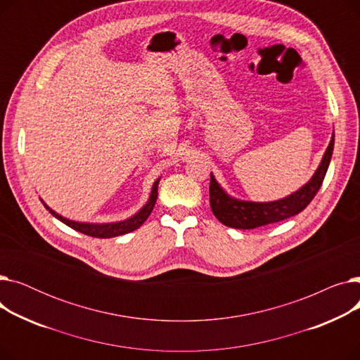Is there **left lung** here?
<instances>
[{
    "instance_id": "1",
    "label": "left lung",
    "mask_w": 360,
    "mask_h": 360,
    "mask_svg": "<svg viewBox=\"0 0 360 360\" xmlns=\"http://www.w3.org/2000/svg\"><path fill=\"white\" fill-rule=\"evenodd\" d=\"M334 134L326 150L324 158L321 160L316 172L308 184L300 188L299 191L290 194L286 198H281L271 202H252L235 200L226 194L221 186L216 182L214 176L210 175V207L213 214L219 221L233 229H255L259 226L277 223L292 216H296L316 195L318 190L323 185L327 169L333 156Z\"/></svg>"
}]
</instances>
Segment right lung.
Returning <instances> with one entry per match:
<instances>
[{
  "instance_id": "1",
  "label": "right lung",
  "mask_w": 360,
  "mask_h": 360,
  "mask_svg": "<svg viewBox=\"0 0 360 360\" xmlns=\"http://www.w3.org/2000/svg\"><path fill=\"white\" fill-rule=\"evenodd\" d=\"M159 181L158 179L155 184H153V188H151V194H150V198L147 201V204L143 207V209L134 214L132 217L127 219V220H122V221H117V223H79V221H72V220H68L63 216H60L58 213H55L53 210H51L49 207L46 204H44L46 207V210H49V213L56 217L58 220H61L63 223H65L67 226H70L71 229L77 231V232H82L87 236H93V238H113V236H120V235H125V233H129L132 231L139 229L140 226L147 220V217L150 216L151 210H153V207L156 204V200H158V185H159Z\"/></svg>"
}]
</instances>
